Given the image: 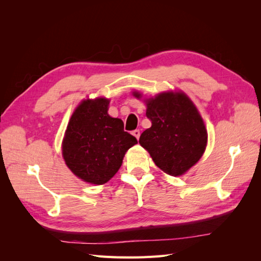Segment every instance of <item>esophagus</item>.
I'll list each match as a JSON object with an SVG mask.
<instances>
[{
	"label": "esophagus",
	"mask_w": 261,
	"mask_h": 261,
	"mask_svg": "<svg viewBox=\"0 0 261 261\" xmlns=\"http://www.w3.org/2000/svg\"><path fill=\"white\" fill-rule=\"evenodd\" d=\"M133 135L135 136L136 138H137V140L139 139V136H140V132H139V129H135V130H133Z\"/></svg>",
	"instance_id": "esophagus-1"
}]
</instances>
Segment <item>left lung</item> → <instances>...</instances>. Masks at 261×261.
Wrapping results in <instances>:
<instances>
[{
  "label": "left lung",
  "mask_w": 261,
  "mask_h": 261,
  "mask_svg": "<svg viewBox=\"0 0 261 261\" xmlns=\"http://www.w3.org/2000/svg\"><path fill=\"white\" fill-rule=\"evenodd\" d=\"M134 96L141 94L134 92ZM145 102L151 127L141 134L139 144L163 172L183 175L206 150L208 133L202 117L184 92H162Z\"/></svg>",
  "instance_id": "1"
}]
</instances>
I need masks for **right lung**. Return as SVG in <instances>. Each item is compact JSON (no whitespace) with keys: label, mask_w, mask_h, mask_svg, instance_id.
Listing matches in <instances>:
<instances>
[{"label":"right lung","mask_w":261,"mask_h":261,"mask_svg":"<svg viewBox=\"0 0 261 261\" xmlns=\"http://www.w3.org/2000/svg\"><path fill=\"white\" fill-rule=\"evenodd\" d=\"M110 100L87 99L68 122L62 153L68 169L90 184L102 185L120 170L125 152L137 139L124 132L121 118L108 114Z\"/></svg>","instance_id":"1"}]
</instances>
